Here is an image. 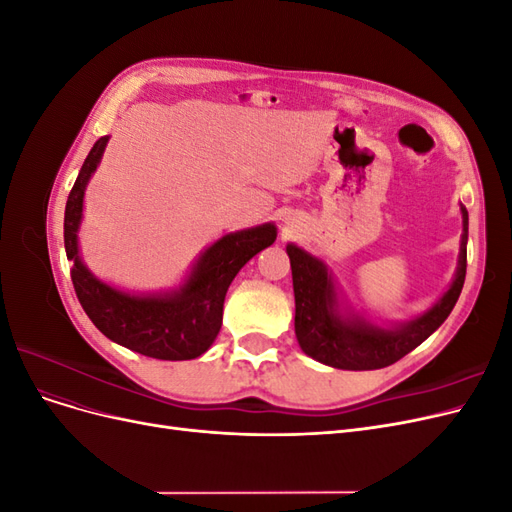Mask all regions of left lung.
<instances>
[{
  "label": "left lung",
  "instance_id": "obj_1",
  "mask_svg": "<svg viewBox=\"0 0 512 512\" xmlns=\"http://www.w3.org/2000/svg\"><path fill=\"white\" fill-rule=\"evenodd\" d=\"M463 232L459 243L457 271L451 286L423 314L406 322H374L339 294L337 282L324 260L288 243L286 252L294 288V333L301 350L335 369L365 371L397 363L401 356L421 346L440 329L453 312L463 282L468 256V211L461 205Z\"/></svg>",
  "mask_w": 512,
  "mask_h": 512
}]
</instances>
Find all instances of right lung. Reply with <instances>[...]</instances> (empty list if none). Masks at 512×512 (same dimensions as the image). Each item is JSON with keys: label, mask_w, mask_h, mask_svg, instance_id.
<instances>
[{"label": "right lung", "mask_w": 512, "mask_h": 512, "mask_svg": "<svg viewBox=\"0 0 512 512\" xmlns=\"http://www.w3.org/2000/svg\"><path fill=\"white\" fill-rule=\"evenodd\" d=\"M108 136L91 147L66 203L64 243L72 260V284L85 314L111 342L160 361H190L205 354L222 329L226 290L247 260L269 247L273 222L243 228L213 241L200 252L175 288L130 292L106 284L87 269L79 250L85 190L102 162Z\"/></svg>", "instance_id": "1"}]
</instances>
